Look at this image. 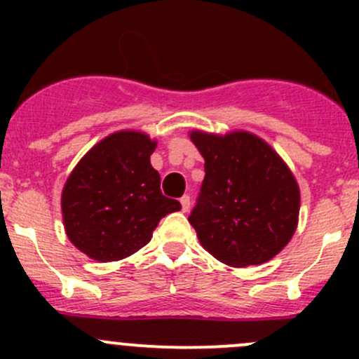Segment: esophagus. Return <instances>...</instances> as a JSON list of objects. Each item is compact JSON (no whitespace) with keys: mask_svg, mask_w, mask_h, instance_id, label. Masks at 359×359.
Returning a JSON list of instances; mask_svg holds the SVG:
<instances>
[{"mask_svg":"<svg viewBox=\"0 0 359 359\" xmlns=\"http://www.w3.org/2000/svg\"><path fill=\"white\" fill-rule=\"evenodd\" d=\"M180 205H182V212H184V213L189 212V208H191V198L187 196V194H184V196L180 198Z\"/></svg>","mask_w":359,"mask_h":359,"instance_id":"34e87169","label":"esophagus"}]
</instances>
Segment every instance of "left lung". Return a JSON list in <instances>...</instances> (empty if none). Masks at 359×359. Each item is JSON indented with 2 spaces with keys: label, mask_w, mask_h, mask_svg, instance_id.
Masks as SVG:
<instances>
[{
  "label": "left lung",
  "mask_w": 359,
  "mask_h": 359,
  "mask_svg": "<svg viewBox=\"0 0 359 359\" xmlns=\"http://www.w3.org/2000/svg\"><path fill=\"white\" fill-rule=\"evenodd\" d=\"M205 159V180L189 215L201 247L233 267L276 257L299 224L300 189L264 139L245 130L189 132Z\"/></svg>",
  "instance_id": "1"
}]
</instances>
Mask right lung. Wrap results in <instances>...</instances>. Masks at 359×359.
I'll list each match as a JSON object with an SVG mask.
<instances>
[{
  "instance_id": "right-lung-1",
  "label": "right lung",
  "mask_w": 359,
  "mask_h": 359,
  "mask_svg": "<svg viewBox=\"0 0 359 359\" xmlns=\"http://www.w3.org/2000/svg\"><path fill=\"white\" fill-rule=\"evenodd\" d=\"M156 140L139 130L104 137L78 161L62 189L64 229L72 245L99 262L146 247L159 220L180 203L159 189L151 165Z\"/></svg>"
}]
</instances>
